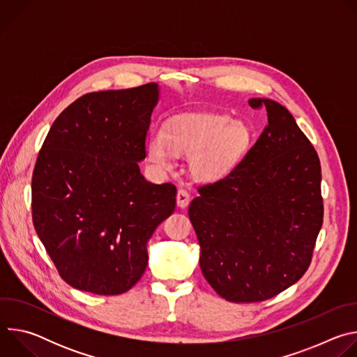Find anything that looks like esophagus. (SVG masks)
I'll return each mask as SVG.
<instances>
[{"mask_svg":"<svg viewBox=\"0 0 357 357\" xmlns=\"http://www.w3.org/2000/svg\"><path fill=\"white\" fill-rule=\"evenodd\" d=\"M189 202H190V195L188 193V190L179 189L178 193H176V203H178V206H179L181 209H183V208H186V206L189 205Z\"/></svg>","mask_w":357,"mask_h":357,"instance_id":"34e87169","label":"esophagus"}]
</instances>
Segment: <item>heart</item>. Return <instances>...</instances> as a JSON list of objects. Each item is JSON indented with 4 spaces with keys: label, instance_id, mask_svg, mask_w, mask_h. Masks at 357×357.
Here are the masks:
<instances>
[{
    "label": "heart",
    "instance_id": "b5f03b06",
    "mask_svg": "<svg viewBox=\"0 0 357 357\" xmlns=\"http://www.w3.org/2000/svg\"><path fill=\"white\" fill-rule=\"evenodd\" d=\"M250 142V128L227 116H176L164 124L162 134L148 137L145 151L160 171L174 169L175 154L186 155L195 178L218 181L237 167Z\"/></svg>",
    "mask_w": 357,
    "mask_h": 357
}]
</instances>
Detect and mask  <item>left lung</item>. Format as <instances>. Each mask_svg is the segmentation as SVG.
<instances>
[{
  "instance_id": "obj_1",
  "label": "left lung",
  "mask_w": 357,
  "mask_h": 357,
  "mask_svg": "<svg viewBox=\"0 0 357 357\" xmlns=\"http://www.w3.org/2000/svg\"><path fill=\"white\" fill-rule=\"evenodd\" d=\"M268 126L223 179L200 186L189 219L200 245L199 264L230 302H260L308 270L324 222L321 162L292 114L270 98Z\"/></svg>"
}]
</instances>
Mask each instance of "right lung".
Masks as SVG:
<instances>
[{"instance_id": "1", "label": "right lung", "mask_w": 357, "mask_h": 357, "mask_svg": "<svg viewBox=\"0 0 357 357\" xmlns=\"http://www.w3.org/2000/svg\"><path fill=\"white\" fill-rule=\"evenodd\" d=\"M158 100L157 83L84 94L39 151L33 226L76 289L119 295L134 287L148 264V240L175 211V185L151 183L138 167Z\"/></svg>"}]
</instances>
